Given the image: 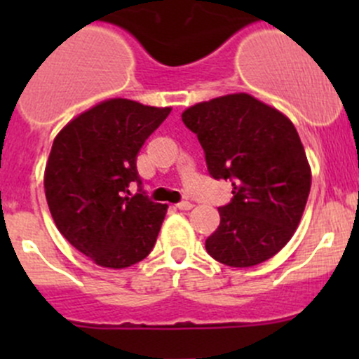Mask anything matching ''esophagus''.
Segmentation results:
<instances>
[{
    "label": "esophagus",
    "mask_w": 359,
    "mask_h": 359,
    "mask_svg": "<svg viewBox=\"0 0 359 359\" xmlns=\"http://www.w3.org/2000/svg\"><path fill=\"white\" fill-rule=\"evenodd\" d=\"M177 208L179 210H191L193 208V203H189V201H182V203H177Z\"/></svg>",
    "instance_id": "obj_1"
}]
</instances>
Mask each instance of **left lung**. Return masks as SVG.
Returning a JSON list of instances; mask_svg holds the SVG:
<instances>
[{"instance_id":"1","label":"left lung","mask_w":359,"mask_h":359,"mask_svg":"<svg viewBox=\"0 0 359 359\" xmlns=\"http://www.w3.org/2000/svg\"><path fill=\"white\" fill-rule=\"evenodd\" d=\"M182 121L198 135L213 179L233 180V201L206 252L231 267L276 255L299 227L311 191V166L287 116L248 93L194 104Z\"/></svg>"}]
</instances>
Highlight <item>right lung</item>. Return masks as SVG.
<instances>
[{"label": "right lung", "mask_w": 359, "mask_h": 359, "mask_svg": "<svg viewBox=\"0 0 359 359\" xmlns=\"http://www.w3.org/2000/svg\"><path fill=\"white\" fill-rule=\"evenodd\" d=\"M172 107L107 99L57 133L45 166V194L57 229L93 264L125 269L153 250L168 205L130 196L135 159Z\"/></svg>", "instance_id": "add662e5"}]
</instances>
